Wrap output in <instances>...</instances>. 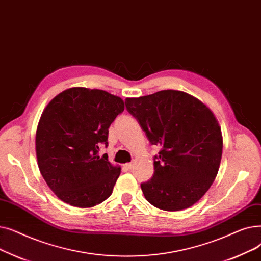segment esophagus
<instances>
[{
  "label": "esophagus",
  "instance_id": "34e87169",
  "mask_svg": "<svg viewBox=\"0 0 261 261\" xmlns=\"http://www.w3.org/2000/svg\"><path fill=\"white\" fill-rule=\"evenodd\" d=\"M133 167H134V163H129V164H126V165H125V168H126L127 170H130Z\"/></svg>",
  "mask_w": 261,
  "mask_h": 261
}]
</instances>
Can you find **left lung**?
Wrapping results in <instances>:
<instances>
[{"mask_svg":"<svg viewBox=\"0 0 261 261\" xmlns=\"http://www.w3.org/2000/svg\"><path fill=\"white\" fill-rule=\"evenodd\" d=\"M125 106L150 143L160 146L153 177L141 184L146 201L167 212L195 204L213 185L221 163L223 140L214 114L177 90L128 97Z\"/></svg>","mask_w":261,"mask_h":261,"instance_id":"left-lung-1","label":"left lung"}]
</instances>
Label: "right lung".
<instances>
[{"instance_id": "1", "label": "right lung", "mask_w": 261, "mask_h": 261, "mask_svg": "<svg viewBox=\"0 0 261 261\" xmlns=\"http://www.w3.org/2000/svg\"><path fill=\"white\" fill-rule=\"evenodd\" d=\"M123 110L120 97L83 87L63 91L45 107L36 132L37 160L61 201L88 208L113 193L121 169L98 151L108 145V128Z\"/></svg>"}]
</instances>
